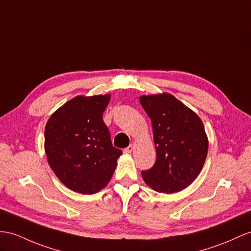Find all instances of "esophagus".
<instances>
[{
  "label": "esophagus",
  "instance_id": "1",
  "mask_svg": "<svg viewBox=\"0 0 251 251\" xmlns=\"http://www.w3.org/2000/svg\"><path fill=\"white\" fill-rule=\"evenodd\" d=\"M133 149H134V147L132 145H130L129 147H126V148L124 150V152H125V153H131Z\"/></svg>",
  "mask_w": 251,
  "mask_h": 251
}]
</instances>
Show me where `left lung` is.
Masks as SVG:
<instances>
[{
  "label": "left lung",
  "instance_id": "left-lung-1",
  "mask_svg": "<svg viewBox=\"0 0 251 251\" xmlns=\"http://www.w3.org/2000/svg\"><path fill=\"white\" fill-rule=\"evenodd\" d=\"M140 104L151 119L156 161L142 172L147 185L158 193L182 191L197 178L207 154L202 121L170 94L142 96Z\"/></svg>",
  "mask_w": 251,
  "mask_h": 251
}]
</instances>
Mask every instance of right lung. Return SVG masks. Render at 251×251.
<instances>
[{
	"instance_id": "add662e5",
	"label": "right lung",
	"mask_w": 251,
	"mask_h": 251,
	"mask_svg": "<svg viewBox=\"0 0 251 251\" xmlns=\"http://www.w3.org/2000/svg\"><path fill=\"white\" fill-rule=\"evenodd\" d=\"M109 100V95L77 96L47 122L48 163L57 178L76 193L90 195L104 188L122 154L113 146L102 119Z\"/></svg>"
}]
</instances>
